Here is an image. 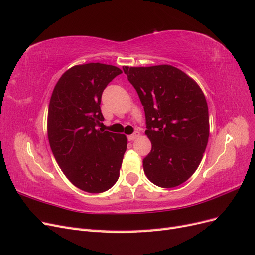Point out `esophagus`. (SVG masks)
I'll list each match as a JSON object with an SVG mask.
<instances>
[{
    "instance_id": "34e87169",
    "label": "esophagus",
    "mask_w": 255,
    "mask_h": 255,
    "mask_svg": "<svg viewBox=\"0 0 255 255\" xmlns=\"http://www.w3.org/2000/svg\"><path fill=\"white\" fill-rule=\"evenodd\" d=\"M138 137H139V133L136 132V133H134L133 135H129V136H128V139L129 141H134V140H136V139H137Z\"/></svg>"
}]
</instances>
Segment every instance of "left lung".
<instances>
[{
	"mask_svg": "<svg viewBox=\"0 0 255 255\" xmlns=\"http://www.w3.org/2000/svg\"><path fill=\"white\" fill-rule=\"evenodd\" d=\"M122 68L143 105L152 143L143 171L156 186H179L197 170L210 135L203 91L171 65Z\"/></svg>",
	"mask_w": 255,
	"mask_h": 255,
	"instance_id": "obj_1",
	"label": "left lung"
}]
</instances>
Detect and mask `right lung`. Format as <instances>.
I'll list each match as a JSON object with an SVG mask.
<instances>
[{
  "label": "right lung",
  "instance_id": "right-lung-1",
  "mask_svg": "<svg viewBox=\"0 0 255 255\" xmlns=\"http://www.w3.org/2000/svg\"><path fill=\"white\" fill-rule=\"evenodd\" d=\"M122 73L116 66L89 63L71 67L53 89L47 130L53 155L74 186L99 194L117 182L128 138L98 128L104 120V88Z\"/></svg>",
  "mask_w": 255,
  "mask_h": 255
}]
</instances>
